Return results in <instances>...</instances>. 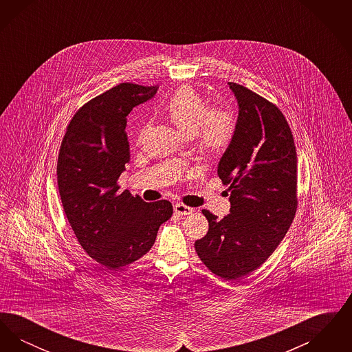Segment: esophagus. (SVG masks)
Wrapping results in <instances>:
<instances>
[{
  "label": "esophagus",
  "mask_w": 352,
  "mask_h": 352,
  "mask_svg": "<svg viewBox=\"0 0 352 352\" xmlns=\"http://www.w3.org/2000/svg\"><path fill=\"white\" fill-rule=\"evenodd\" d=\"M174 211L178 215H190V214L194 212V210L191 207H187V206H184L182 203H175L174 204Z\"/></svg>",
  "instance_id": "34e87169"
}]
</instances>
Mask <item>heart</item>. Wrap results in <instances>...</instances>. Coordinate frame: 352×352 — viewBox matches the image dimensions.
I'll return each mask as SVG.
<instances>
[{
  "label": "heart",
  "instance_id": "1",
  "mask_svg": "<svg viewBox=\"0 0 352 352\" xmlns=\"http://www.w3.org/2000/svg\"><path fill=\"white\" fill-rule=\"evenodd\" d=\"M166 115L181 133L195 135L201 151L208 155L224 153L234 138V115L223 108L210 109L207 101L188 85L174 92L166 105ZM145 131V126L140 131V138Z\"/></svg>",
  "mask_w": 352,
  "mask_h": 352
}]
</instances>
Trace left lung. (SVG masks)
<instances>
[{
  "label": "left lung",
  "mask_w": 352,
  "mask_h": 352,
  "mask_svg": "<svg viewBox=\"0 0 352 352\" xmlns=\"http://www.w3.org/2000/svg\"><path fill=\"white\" fill-rule=\"evenodd\" d=\"M228 85L239 116L218 175L230 184L231 208L221 220L201 211L208 232L195 241V251L219 277L240 280L265 263L290 228L297 210V153L274 104L244 85Z\"/></svg>",
  "instance_id": "8db88e82"
}]
</instances>
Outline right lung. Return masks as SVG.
Wrapping results in <instances>:
<instances>
[{
    "label": "right lung",
    "instance_id": "1",
    "mask_svg": "<svg viewBox=\"0 0 352 352\" xmlns=\"http://www.w3.org/2000/svg\"><path fill=\"white\" fill-rule=\"evenodd\" d=\"M157 89L121 83L88 101L59 149L58 187L69 226L88 256L111 270L151 251L160 226L173 215L170 201L146 203L118 184L131 161L126 116Z\"/></svg>",
    "mask_w": 352,
    "mask_h": 352
}]
</instances>
